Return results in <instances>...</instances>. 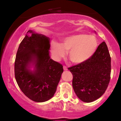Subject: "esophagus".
Masks as SVG:
<instances>
[{
  "label": "esophagus",
  "instance_id": "34e87169",
  "mask_svg": "<svg viewBox=\"0 0 121 121\" xmlns=\"http://www.w3.org/2000/svg\"><path fill=\"white\" fill-rule=\"evenodd\" d=\"M63 69H64V71H67L68 69L67 67L66 66H65V65H64V66H63Z\"/></svg>",
  "mask_w": 121,
  "mask_h": 121
}]
</instances>
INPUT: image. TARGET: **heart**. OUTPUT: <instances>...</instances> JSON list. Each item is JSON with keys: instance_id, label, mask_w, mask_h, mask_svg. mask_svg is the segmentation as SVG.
I'll return each mask as SVG.
<instances>
[{"instance_id": "b5f03b06", "label": "heart", "mask_w": 121, "mask_h": 121, "mask_svg": "<svg viewBox=\"0 0 121 121\" xmlns=\"http://www.w3.org/2000/svg\"><path fill=\"white\" fill-rule=\"evenodd\" d=\"M98 47V41L92 35L78 33L64 37L61 43L52 41L50 48L54 58L57 60L65 56L75 64L84 63L94 55Z\"/></svg>"}]
</instances>
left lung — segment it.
Returning a JSON list of instances; mask_svg holds the SVG:
<instances>
[{
	"mask_svg": "<svg viewBox=\"0 0 121 121\" xmlns=\"http://www.w3.org/2000/svg\"><path fill=\"white\" fill-rule=\"evenodd\" d=\"M111 57L105 42L84 63L68 68L73 75V87L78 98L91 102L101 97L110 81Z\"/></svg>",
	"mask_w": 121,
	"mask_h": 121,
	"instance_id": "8db88e82",
	"label": "left lung"
}]
</instances>
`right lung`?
Listing matches in <instances>:
<instances>
[{"instance_id":"right-lung-1","label":"right lung","mask_w":121,"mask_h":121,"mask_svg":"<svg viewBox=\"0 0 121 121\" xmlns=\"http://www.w3.org/2000/svg\"><path fill=\"white\" fill-rule=\"evenodd\" d=\"M50 38L30 30L20 43L14 63L16 82L26 97L37 102L53 97L63 65L50 58Z\"/></svg>"}]
</instances>
